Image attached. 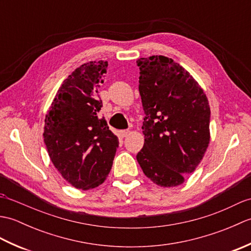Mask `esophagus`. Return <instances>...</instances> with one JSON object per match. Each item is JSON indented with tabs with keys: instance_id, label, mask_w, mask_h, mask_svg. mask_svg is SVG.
I'll return each mask as SVG.
<instances>
[{
	"instance_id": "esophagus-1",
	"label": "esophagus",
	"mask_w": 251,
	"mask_h": 251,
	"mask_svg": "<svg viewBox=\"0 0 251 251\" xmlns=\"http://www.w3.org/2000/svg\"><path fill=\"white\" fill-rule=\"evenodd\" d=\"M128 134H129V130L128 129H124V130H121L120 131L121 137H126Z\"/></svg>"
}]
</instances>
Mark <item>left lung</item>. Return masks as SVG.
Listing matches in <instances>:
<instances>
[{
    "label": "left lung",
    "mask_w": 251,
    "mask_h": 251,
    "mask_svg": "<svg viewBox=\"0 0 251 251\" xmlns=\"http://www.w3.org/2000/svg\"><path fill=\"white\" fill-rule=\"evenodd\" d=\"M145 121V145L137 154L142 172L170 188L199 166L210 140V108L191 74L165 56L137 60Z\"/></svg>",
    "instance_id": "1"
}]
</instances>
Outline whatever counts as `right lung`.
Wrapping results in <instances>:
<instances>
[{"instance_id":"right-lung-1","label":"right lung","mask_w":251,"mask_h":251,"mask_svg":"<svg viewBox=\"0 0 251 251\" xmlns=\"http://www.w3.org/2000/svg\"><path fill=\"white\" fill-rule=\"evenodd\" d=\"M108 61H90L63 81L45 117L44 142L58 172L74 188L89 190L109 175L119 139L99 116L98 89Z\"/></svg>"}]
</instances>
